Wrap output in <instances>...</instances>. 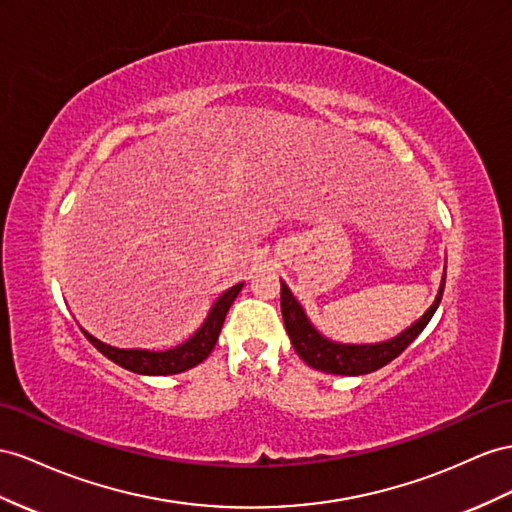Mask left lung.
<instances>
[{
	"mask_svg": "<svg viewBox=\"0 0 512 512\" xmlns=\"http://www.w3.org/2000/svg\"><path fill=\"white\" fill-rule=\"evenodd\" d=\"M242 290V285H235L231 290H227L222 294L216 303L209 309L205 322L196 329L194 335H190L186 342L177 344L173 348H164V350H138V348H114L99 342L90 333H86L82 329V333L88 337V342L93 344L103 357H108L110 361H114L121 368L134 372V374H144V376H166V374H181L194 365L203 363L209 352L214 350L218 335L222 329V322H225V316L229 307L233 305L235 296ZM290 339L294 348L298 350V355L303 357L307 363H311L309 352L313 346H309L307 337L300 331H292Z\"/></svg>",
	"mask_w": 512,
	"mask_h": 512,
	"instance_id": "obj_1",
	"label": "left lung"
}]
</instances>
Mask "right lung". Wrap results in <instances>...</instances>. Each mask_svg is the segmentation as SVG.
<instances>
[{
  "mask_svg": "<svg viewBox=\"0 0 512 512\" xmlns=\"http://www.w3.org/2000/svg\"><path fill=\"white\" fill-rule=\"evenodd\" d=\"M441 292H443V285L432 307L417 322H413L409 329H404L400 335L378 344H337V342H331V339H324L316 331V326L309 322L303 305L298 303L294 294L290 292V287L285 283H281V311H283V322H285L287 333H292L296 329L307 337L309 346H313L309 352L311 368L326 374L361 376V374L381 370L383 365L402 355L404 348L409 346L413 339L424 331V326L430 322L432 313H435V309L439 307Z\"/></svg>",
  "mask_w": 512,
  "mask_h": 512,
  "instance_id": "right-lung-1",
  "label": "right lung"
}]
</instances>
